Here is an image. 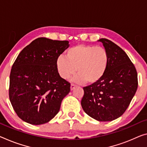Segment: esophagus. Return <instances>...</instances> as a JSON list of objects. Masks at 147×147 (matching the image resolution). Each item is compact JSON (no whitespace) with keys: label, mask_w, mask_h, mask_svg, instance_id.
Returning a JSON list of instances; mask_svg holds the SVG:
<instances>
[{"label":"esophagus","mask_w":147,"mask_h":147,"mask_svg":"<svg viewBox=\"0 0 147 147\" xmlns=\"http://www.w3.org/2000/svg\"><path fill=\"white\" fill-rule=\"evenodd\" d=\"M76 87V85L75 84H74V83H71V90L72 91V90H74V89H75V87Z\"/></svg>","instance_id":"34e87169"}]
</instances>
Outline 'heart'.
<instances>
[{
    "mask_svg": "<svg viewBox=\"0 0 147 147\" xmlns=\"http://www.w3.org/2000/svg\"><path fill=\"white\" fill-rule=\"evenodd\" d=\"M107 49L94 45H77L67 50L66 57L60 56L56 62L58 73L69 79L78 71L75 81L93 84L102 80L109 64Z\"/></svg>",
    "mask_w": 147,
    "mask_h": 147,
    "instance_id": "obj_1",
    "label": "heart"
}]
</instances>
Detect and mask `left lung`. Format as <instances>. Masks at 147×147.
I'll list each match as a JSON object with an SVG mask.
<instances>
[{
	"label": "left lung",
	"mask_w": 147,
	"mask_h": 147,
	"mask_svg": "<svg viewBox=\"0 0 147 147\" xmlns=\"http://www.w3.org/2000/svg\"><path fill=\"white\" fill-rule=\"evenodd\" d=\"M109 54L108 69L102 80L83 87L81 107L90 117L110 121L120 117L138 87L136 68L125 52L107 39L98 40Z\"/></svg>",
	"instance_id": "8db88e82"
}]
</instances>
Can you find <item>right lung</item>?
<instances>
[{
  "mask_svg": "<svg viewBox=\"0 0 147 147\" xmlns=\"http://www.w3.org/2000/svg\"><path fill=\"white\" fill-rule=\"evenodd\" d=\"M67 40L40 37L18 56L10 75L9 98L20 119L33 125L49 122L70 91V83L61 78L56 62L69 47Z\"/></svg>",
  "mask_w": 147,
  "mask_h": 147,
  "instance_id": "add662e5",
  "label": "right lung"
}]
</instances>
